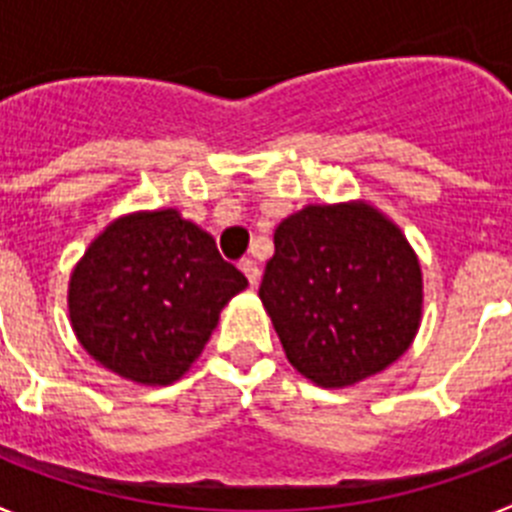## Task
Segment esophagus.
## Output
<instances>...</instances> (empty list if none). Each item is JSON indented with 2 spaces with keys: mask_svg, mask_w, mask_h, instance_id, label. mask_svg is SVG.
<instances>
[{
  "mask_svg": "<svg viewBox=\"0 0 512 512\" xmlns=\"http://www.w3.org/2000/svg\"><path fill=\"white\" fill-rule=\"evenodd\" d=\"M241 271H243V274H246V279H248V284H251V287H256V284H259L261 271H259V266H256V261H253V259H243L241 261Z\"/></svg>",
  "mask_w": 512,
  "mask_h": 512,
  "instance_id": "obj_1",
  "label": "esophagus"
}]
</instances>
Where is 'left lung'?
Instances as JSON below:
<instances>
[{
	"instance_id": "1",
	"label": "left lung",
	"mask_w": 512,
	"mask_h": 512,
	"mask_svg": "<svg viewBox=\"0 0 512 512\" xmlns=\"http://www.w3.org/2000/svg\"><path fill=\"white\" fill-rule=\"evenodd\" d=\"M259 297L289 364L351 387L395 364L423 320L418 253L366 200L305 205L274 230Z\"/></svg>"
}]
</instances>
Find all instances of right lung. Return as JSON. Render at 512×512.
Here are the masks:
<instances>
[{
	"instance_id": "1",
	"label": "right lung",
	"mask_w": 512,
	"mask_h": 512,
	"mask_svg": "<svg viewBox=\"0 0 512 512\" xmlns=\"http://www.w3.org/2000/svg\"><path fill=\"white\" fill-rule=\"evenodd\" d=\"M248 279L220 259L215 238L176 207L115 217L69 279V320L81 348L146 387L182 379L220 310Z\"/></svg>"
}]
</instances>
